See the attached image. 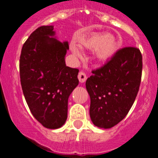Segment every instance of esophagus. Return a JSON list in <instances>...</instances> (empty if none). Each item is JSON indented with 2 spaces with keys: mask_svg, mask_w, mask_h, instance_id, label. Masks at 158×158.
I'll use <instances>...</instances> for the list:
<instances>
[{
  "mask_svg": "<svg viewBox=\"0 0 158 158\" xmlns=\"http://www.w3.org/2000/svg\"><path fill=\"white\" fill-rule=\"evenodd\" d=\"M78 79H79V81L81 83H84L85 82V81L87 80V77H86V74L82 71H80L79 73H78Z\"/></svg>",
  "mask_w": 158,
  "mask_h": 158,
  "instance_id": "34e87169",
  "label": "esophagus"
}]
</instances>
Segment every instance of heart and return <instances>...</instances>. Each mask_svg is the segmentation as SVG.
I'll return each instance as SVG.
<instances>
[{"instance_id": "heart-1", "label": "heart", "mask_w": 158, "mask_h": 158, "mask_svg": "<svg viewBox=\"0 0 158 158\" xmlns=\"http://www.w3.org/2000/svg\"><path fill=\"white\" fill-rule=\"evenodd\" d=\"M81 46L89 50L96 49V58L101 62H107L116 52L117 41L116 39L111 35L95 33L82 40L81 41ZM71 50L76 56H82V51L78 46L72 44Z\"/></svg>"}]
</instances>
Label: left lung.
Instances as JSON below:
<instances>
[{"label": "left lung", "instance_id": "1", "mask_svg": "<svg viewBox=\"0 0 158 158\" xmlns=\"http://www.w3.org/2000/svg\"><path fill=\"white\" fill-rule=\"evenodd\" d=\"M142 57L139 49L118 50L86 81L89 114L95 126L109 129L122 121L136 98L141 83Z\"/></svg>", "mask_w": 158, "mask_h": 158}]
</instances>
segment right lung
<instances>
[{
  "label": "right lung",
  "mask_w": 158,
  "mask_h": 158,
  "mask_svg": "<svg viewBox=\"0 0 158 158\" xmlns=\"http://www.w3.org/2000/svg\"><path fill=\"white\" fill-rule=\"evenodd\" d=\"M54 35L52 25L38 27L23 44L19 59L25 100L33 116L48 129L64 125L68 99L79 83V69L65 65L69 43Z\"/></svg>",
  "instance_id": "obj_1"
}]
</instances>
